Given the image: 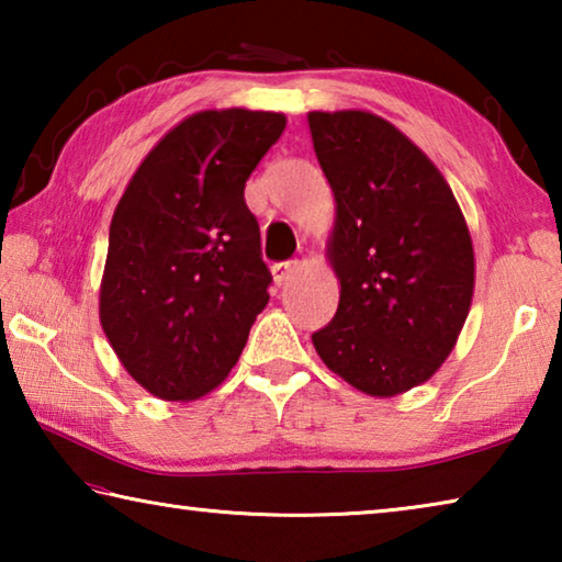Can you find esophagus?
<instances>
[{
  "instance_id": "esophagus-1",
  "label": "esophagus",
  "mask_w": 562,
  "mask_h": 562,
  "mask_svg": "<svg viewBox=\"0 0 562 562\" xmlns=\"http://www.w3.org/2000/svg\"><path fill=\"white\" fill-rule=\"evenodd\" d=\"M297 270H300V262L297 260L278 262V265H272V278H274V282H278V284H284Z\"/></svg>"
}]
</instances>
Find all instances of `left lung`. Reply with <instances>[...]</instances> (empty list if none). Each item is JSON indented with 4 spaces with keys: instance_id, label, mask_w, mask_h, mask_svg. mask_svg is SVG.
<instances>
[{
    "instance_id": "8db88e82",
    "label": "left lung",
    "mask_w": 562,
    "mask_h": 562,
    "mask_svg": "<svg viewBox=\"0 0 562 562\" xmlns=\"http://www.w3.org/2000/svg\"><path fill=\"white\" fill-rule=\"evenodd\" d=\"M335 193L327 260L339 307L312 335L319 359L359 392L389 398L429 382L469 317V225L431 158L369 111H310Z\"/></svg>"
}]
</instances>
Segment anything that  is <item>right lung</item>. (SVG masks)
<instances>
[{
  "instance_id": "right-lung-1",
  "label": "right lung",
  "mask_w": 562,
  "mask_h": 562,
  "mask_svg": "<svg viewBox=\"0 0 562 562\" xmlns=\"http://www.w3.org/2000/svg\"><path fill=\"white\" fill-rule=\"evenodd\" d=\"M284 113L198 111L140 160L111 217L99 319L123 369L164 402H195L235 367L272 274L245 180Z\"/></svg>"
}]
</instances>
